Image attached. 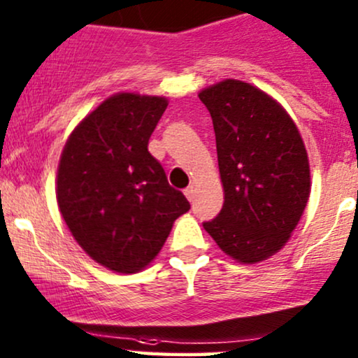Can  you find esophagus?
<instances>
[{
  "label": "esophagus",
  "instance_id": "esophagus-1",
  "mask_svg": "<svg viewBox=\"0 0 358 358\" xmlns=\"http://www.w3.org/2000/svg\"><path fill=\"white\" fill-rule=\"evenodd\" d=\"M184 194H186V197H187V199H189V201H191V203H192V201H194V194H196V189H194V187H192V186H189V187L186 189V191H184Z\"/></svg>",
  "mask_w": 358,
  "mask_h": 358
}]
</instances>
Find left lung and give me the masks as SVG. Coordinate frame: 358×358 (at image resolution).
Masks as SVG:
<instances>
[{"instance_id":"left-lung-1","label":"left lung","mask_w":358,"mask_h":358,"mask_svg":"<svg viewBox=\"0 0 358 358\" xmlns=\"http://www.w3.org/2000/svg\"><path fill=\"white\" fill-rule=\"evenodd\" d=\"M213 119L224 204L204 222L217 246L239 263L278 253L310 197L308 155L281 105L241 80L199 94Z\"/></svg>"}]
</instances>
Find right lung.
<instances>
[{"label":"right lung","instance_id":"1","mask_svg":"<svg viewBox=\"0 0 358 358\" xmlns=\"http://www.w3.org/2000/svg\"><path fill=\"white\" fill-rule=\"evenodd\" d=\"M166 108L164 96L115 94L80 122L63 147L58 208L75 241L112 271L144 270L191 208L147 149Z\"/></svg>","mask_w":358,"mask_h":358}]
</instances>
